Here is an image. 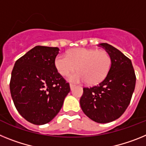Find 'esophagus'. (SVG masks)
Here are the masks:
<instances>
[{"instance_id": "1", "label": "esophagus", "mask_w": 146, "mask_h": 146, "mask_svg": "<svg viewBox=\"0 0 146 146\" xmlns=\"http://www.w3.org/2000/svg\"><path fill=\"white\" fill-rule=\"evenodd\" d=\"M74 87H75V85L74 84H70V90H73V88H74Z\"/></svg>"}]
</instances>
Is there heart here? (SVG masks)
Masks as SVG:
<instances>
[{
	"label": "heart",
	"instance_id": "obj_1",
	"mask_svg": "<svg viewBox=\"0 0 146 146\" xmlns=\"http://www.w3.org/2000/svg\"><path fill=\"white\" fill-rule=\"evenodd\" d=\"M111 64V58L104 50L77 48L68 56L59 54L55 59V66L62 76H68L76 69L78 71L69 76L70 82L97 84L106 78Z\"/></svg>",
	"mask_w": 146,
	"mask_h": 146
}]
</instances>
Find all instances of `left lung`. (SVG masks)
I'll use <instances>...</instances> for the list:
<instances>
[{
  "mask_svg": "<svg viewBox=\"0 0 146 146\" xmlns=\"http://www.w3.org/2000/svg\"><path fill=\"white\" fill-rule=\"evenodd\" d=\"M110 54V71L101 82L83 88L80 105L84 113L95 122L110 123L119 118L130 104L136 83L131 61L115 47L101 43Z\"/></svg>",
  "mask_w": 146,
  "mask_h": 146,
  "instance_id": "8db88e82",
  "label": "left lung"
}]
</instances>
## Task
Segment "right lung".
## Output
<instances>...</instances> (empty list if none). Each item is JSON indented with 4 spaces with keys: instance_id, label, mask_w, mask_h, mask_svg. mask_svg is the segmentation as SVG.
I'll return each instance as SVG.
<instances>
[{
    "instance_id": "right-lung-1",
    "label": "right lung",
    "mask_w": 146,
    "mask_h": 146,
    "mask_svg": "<svg viewBox=\"0 0 146 146\" xmlns=\"http://www.w3.org/2000/svg\"><path fill=\"white\" fill-rule=\"evenodd\" d=\"M56 47L37 46L17 59L10 80V92L19 113L35 125L50 122L59 113L70 91L57 71Z\"/></svg>"
}]
</instances>
